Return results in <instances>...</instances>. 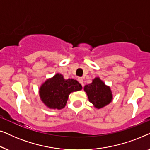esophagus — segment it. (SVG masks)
<instances>
[{"mask_svg":"<svg viewBox=\"0 0 150 150\" xmlns=\"http://www.w3.org/2000/svg\"><path fill=\"white\" fill-rule=\"evenodd\" d=\"M78 81H79L82 85L84 86V81H83V78H79V79H78Z\"/></svg>","mask_w":150,"mask_h":150,"instance_id":"esophagus-1","label":"esophagus"}]
</instances>
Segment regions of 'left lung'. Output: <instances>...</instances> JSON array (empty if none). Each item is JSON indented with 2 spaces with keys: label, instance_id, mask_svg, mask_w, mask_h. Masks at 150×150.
Segmentation results:
<instances>
[{
  "label": "left lung",
  "instance_id": "obj_1",
  "mask_svg": "<svg viewBox=\"0 0 150 150\" xmlns=\"http://www.w3.org/2000/svg\"><path fill=\"white\" fill-rule=\"evenodd\" d=\"M84 90L87 93L89 101L98 109L108 105L112 100L110 87L98 77L95 78L91 84L85 85Z\"/></svg>",
  "mask_w": 150,
  "mask_h": 150
}]
</instances>
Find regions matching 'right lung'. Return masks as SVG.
<instances>
[{
    "label": "right lung",
    "mask_w": 150,
    "mask_h": 150,
    "mask_svg": "<svg viewBox=\"0 0 150 150\" xmlns=\"http://www.w3.org/2000/svg\"><path fill=\"white\" fill-rule=\"evenodd\" d=\"M83 89L79 82L72 79H64L62 74H56L48 79L40 88V96L45 105L52 109H61L66 105L71 92Z\"/></svg>",
    "instance_id": "add662e5"
}]
</instances>
